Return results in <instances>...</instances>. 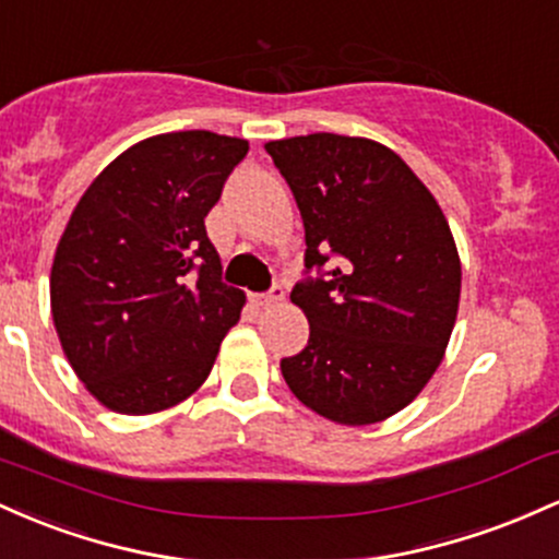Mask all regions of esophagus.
<instances>
[{
	"mask_svg": "<svg viewBox=\"0 0 559 559\" xmlns=\"http://www.w3.org/2000/svg\"><path fill=\"white\" fill-rule=\"evenodd\" d=\"M282 298H285V290H282L280 285H274L266 296H255L253 300H255V306H261V309H269V306H277Z\"/></svg>",
	"mask_w": 559,
	"mask_h": 559,
	"instance_id": "34e87169",
	"label": "esophagus"
}]
</instances>
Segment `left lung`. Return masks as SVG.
<instances>
[{
    "instance_id": "left-lung-1",
    "label": "left lung",
    "mask_w": 559,
    "mask_h": 559,
    "mask_svg": "<svg viewBox=\"0 0 559 559\" xmlns=\"http://www.w3.org/2000/svg\"><path fill=\"white\" fill-rule=\"evenodd\" d=\"M296 195L306 269L293 287L309 346L282 359L300 404L337 425H374L419 396L447 354L462 263L447 216L417 174L367 136L263 144Z\"/></svg>"
}]
</instances>
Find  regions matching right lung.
Segmentation results:
<instances>
[{"instance_id":"add662e5","label":"right lung","mask_w":559,"mask_h":559,"mask_svg":"<svg viewBox=\"0 0 559 559\" xmlns=\"http://www.w3.org/2000/svg\"><path fill=\"white\" fill-rule=\"evenodd\" d=\"M248 142L168 131L103 168L68 218L49 304L76 378L118 415H153L211 374L246 293L222 282L205 216Z\"/></svg>"}]
</instances>
